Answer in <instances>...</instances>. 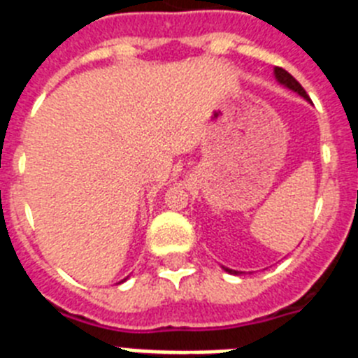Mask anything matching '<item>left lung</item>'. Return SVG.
<instances>
[{
  "label": "left lung",
  "instance_id": "1",
  "mask_svg": "<svg viewBox=\"0 0 358 358\" xmlns=\"http://www.w3.org/2000/svg\"><path fill=\"white\" fill-rule=\"evenodd\" d=\"M274 73H276V78L281 82V84L287 85L289 90L296 91V93H299L301 96H305L306 100H308V94H306V91L303 90V85L299 84V82H297L289 71H285L283 68H274ZM224 268H226V267H224ZM226 271H227V273H231V274H238L236 271H231V268H226Z\"/></svg>",
  "mask_w": 358,
  "mask_h": 358
}]
</instances>
